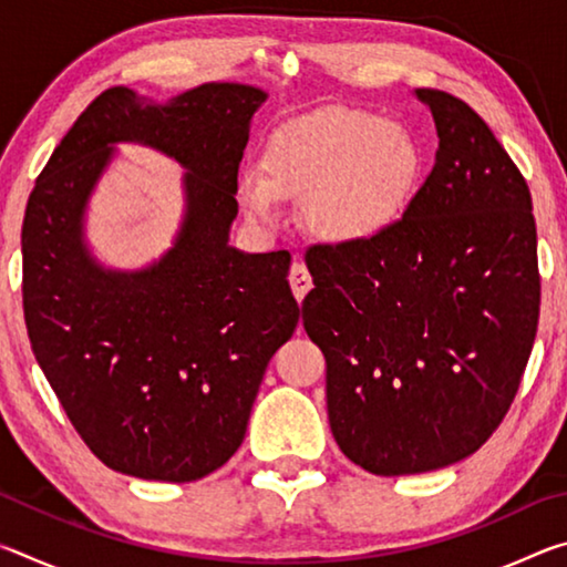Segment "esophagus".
<instances>
[{"label": "esophagus", "mask_w": 567, "mask_h": 567, "mask_svg": "<svg viewBox=\"0 0 567 567\" xmlns=\"http://www.w3.org/2000/svg\"><path fill=\"white\" fill-rule=\"evenodd\" d=\"M290 287L297 297V302H302L305 295L310 292V287H312V275L305 267V262H300V260L292 262V267H290Z\"/></svg>", "instance_id": "obj_1"}]
</instances>
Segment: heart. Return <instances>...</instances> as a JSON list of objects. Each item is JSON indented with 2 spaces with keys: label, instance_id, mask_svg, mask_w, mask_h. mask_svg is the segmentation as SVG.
I'll return each mask as SVG.
<instances>
[{
  "label": "heart",
  "instance_id": "obj_1",
  "mask_svg": "<svg viewBox=\"0 0 567 567\" xmlns=\"http://www.w3.org/2000/svg\"><path fill=\"white\" fill-rule=\"evenodd\" d=\"M420 182L422 155L405 127L372 112L324 110L277 130L262 169L239 172L237 197L260 225L280 219L282 199H305L315 237L368 247L402 227Z\"/></svg>",
  "mask_w": 567,
  "mask_h": 567
}]
</instances>
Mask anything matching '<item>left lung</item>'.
Segmentation results:
<instances>
[{
    "instance_id": "left-lung-1",
    "label": "left lung",
    "mask_w": 567,
    "mask_h": 567,
    "mask_svg": "<svg viewBox=\"0 0 567 567\" xmlns=\"http://www.w3.org/2000/svg\"><path fill=\"white\" fill-rule=\"evenodd\" d=\"M437 130L410 217L368 247H312L302 324L328 360L334 443L372 475L460 463L530 358L540 275L520 169L463 100L415 90Z\"/></svg>"
}]
</instances>
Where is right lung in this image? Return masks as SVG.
Listing matches in <instances>:
<instances>
[{
    "label": "right lung",
    "mask_w": 567,
    "mask_h": 567,
    "mask_svg": "<svg viewBox=\"0 0 567 567\" xmlns=\"http://www.w3.org/2000/svg\"><path fill=\"white\" fill-rule=\"evenodd\" d=\"M267 92L207 82L165 104L102 92L37 177L22 225L34 358L76 433L117 473L192 483L237 453L267 362L300 320L290 255L229 245L237 169ZM120 141L179 161L176 243L142 271L91 255L83 215Z\"/></svg>",
    "instance_id": "add662e5"
}]
</instances>
